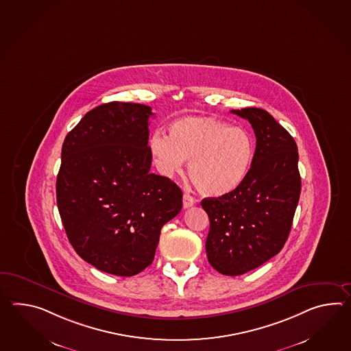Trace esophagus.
I'll list each match as a JSON object with an SVG mask.
<instances>
[{
	"label": "esophagus",
	"instance_id": "esophagus-1",
	"mask_svg": "<svg viewBox=\"0 0 351 351\" xmlns=\"http://www.w3.org/2000/svg\"><path fill=\"white\" fill-rule=\"evenodd\" d=\"M182 205H184V209H189V208H191V206H194L195 205V199L193 196H190V195L185 194L184 195V197H182Z\"/></svg>",
	"mask_w": 351,
	"mask_h": 351
}]
</instances>
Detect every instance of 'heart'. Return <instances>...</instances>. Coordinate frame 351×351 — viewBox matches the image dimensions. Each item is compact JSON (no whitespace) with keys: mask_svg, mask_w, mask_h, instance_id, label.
Returning a JSON list of instances; mask_svg holds the SVG:
<instances>
[{"mask_svg":"<svg viewBox=\"0 0 351 351\" xmlns=\"http://www.w3.org/2000/svg\"><path fill=\"white\" fill-rule=\"evenodd\" d=\"M149 152L166 178H175L189 162V176L200 194L223 199L237 193L254 161L250 134L211 117H184L169 125V136L156 132Z\"/></svg>","mask_w":351,"mask_h":351,"instance_id":"heart-1","label":"heart"}]
</instances>
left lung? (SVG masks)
Returning <instances> with one entry per match:
<instances>
[{
  "mask_svg": "<svg viewBox=\"0 0 351 351\" xmlns=\"http://www.w3.org/2000/svg\"><path fill=\"white\" fill-rule=\"evenodd\" d=\"M248 119L256 152L242 187L223 199L205 197L210 220L205 248L214 269L239 276L280 253L289 238L301 193L298 151L293 137L265 109L230 110Z\"/></svg>",
  "mask_w": 351,
  "mask_h": 351,
  "instance_id": "obj_1",
  "label": "left lung"
}]
</instances>
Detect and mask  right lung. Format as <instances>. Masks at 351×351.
<instances>
[{"label": "right lung", "mask_w": 351, "mask_h": 351, "mask_svg": "<svg viewBox=\"0 0 351 351\" xmlns=\"http://www.w3.org/2000/svg\"><path fill=\"white\" fill-rule=\"evenodd\" d=\"M151 107L110 101L89 110L62 148L56 203L74 250L101 272L130 277L152 263L182 191L151 173Z\"/></svg>", "instance_id": "right-lung-1"}]
</instances>
